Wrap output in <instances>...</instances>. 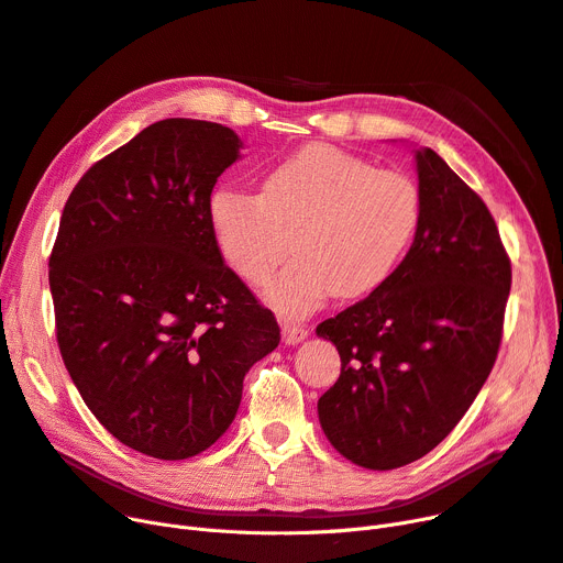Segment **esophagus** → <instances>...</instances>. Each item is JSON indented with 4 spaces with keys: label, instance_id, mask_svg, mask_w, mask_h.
Wrapping results in <instances>:
<instances>
[{
    "label": "esophagus",
    "instance_id": "esophagus-1",
    "mask_svg": "<svg viewBox=\"0 0 563 563\" xmlns=\"http://www.w3.org/2000/svg\"><path fill=\"white\" fill-rule=\"evenodd\" d=\"M280 329H283V342L285 344H299L308 338V327L306 323H299L294 319H283L280 321Z\"/></svg>",
    "mask_w": 563,
    "mask_h": 563
}]
</instances>
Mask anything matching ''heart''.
Segmentation results:
<instances>
[{"label":"heart","mask_w":563,"mask_h":563,"mask_svg":"<svg viewBox=\"0 0 563 563\" xmlns=\"http://www.w3.org/2000/svg\"><path fill=\"white\" fill-rule=\"evenodd\" d=\"M422 219L412 177L327 143H310L262 175L260 194L219 187L207 221L232 269L266 285L274 306L306 312L335 291L356 299L386 280L408 251Z\"/></svg>","instance_id":"heart-1"}]
</instances>
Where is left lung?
<instances>
[{
    "label": "left lung",
    "mask_w": 563,
    "mask_h": 563,
    "mask_svg": "<svg viewBox=\"0 0 563 563\" xmlns=\"http://www.w3.org/2000/svg\"><path fill=\"white\" fill-rule=\"evenodd\" d=\"M422 219L406 257L367 299L321 321L342 372L317 404L351 463L395 470L429 454L465 416L501 342L511 262L484 200L416 151Z\"/></svg>",
    "instance_id": "1"
}]
</instances>
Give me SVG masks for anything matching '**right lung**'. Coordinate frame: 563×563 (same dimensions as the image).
I'll use <instances>...</instances> for the list:
<instances>
[{
	"label": "right lung",
	"mask_w": 563,
	"mask_h": 563,
	"mask_svg": "<svg viewBox=\"0 0 563 563\" xmlns=\"http://www.w3.org/2000/svg\"><path fill=\"white\" fill-rule=\"evenodd\" d=\"M240 147L219 123H153L84 173L58 223L49 291L62 358L98 422L145 456L212 448L246 372L280 342L207 221Z\"/></svg>",
	"instance_id": "add662e5"
}]
</instances>
